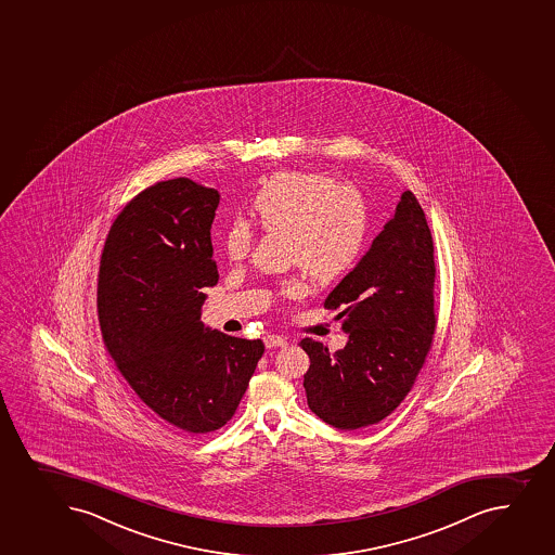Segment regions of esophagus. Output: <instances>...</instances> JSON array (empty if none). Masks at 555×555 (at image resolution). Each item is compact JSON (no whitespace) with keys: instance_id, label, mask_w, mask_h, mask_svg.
I'll use <instances>...</instances> for the list:
<instances>
[{"instance_id":"1","label":"esophagus","mask_w":555,"mask_h":555,"mask_svg":"<svg viewBox=\"0 0 555 555\" xmlns=\"http://www.w3.org/2000/svg\"><path fill=\"white\" fill-rule=\"evenodd\" d=\"M263 344H266L268 349H276V347H286L287 340L282 338V336L269 335L263 338Z\"/></svg>"}]
</instances>
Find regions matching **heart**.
<instances>
[{
    "label": "heart",
    "instance_id": "obj_1",
    "mask_svg": "<svg viewBox=\"0 0 555 555\" xmlns=\"http://www.w3.org/2000/svg\"><path fill=\"white\" fill-rule=\"evenodd\" d=\"M251 217L266 233H284L289 262L300 263L317 281H333L346 273L362 253L367 236V204L349 184H333L330 177L282 171L269 177L251 201ZM253 230L235 220L225 230L224 249L231 262L251 251ZM282 297L300 298L302 281L282 286Z\"/></svg>",
    "mask_w": 555,
    "mask_h": 555
}]
</instances>
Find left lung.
Here are the masks:
<instances>
[{"instance_id": "8db88e82", "label": "left lung", "mask_w": 555, "mask_h": 555, "mask_svg": "<svg viewBox=\"0 0 555 555\" xmlns=\"http://www.w3.org/2000/svg\"><path fill=\"white\" fill-rule=\"evenodd\" d=\"M434 244L409 190L352 271L325 298L349 340L340 351L304 338L308 405L322 422L354 430L382 422L411 390L433 344Z\"/></svg>"}]
</instances>
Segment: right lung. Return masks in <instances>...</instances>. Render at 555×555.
Masks as SVG:
<instances>
[{
    "label": "right lung",
    "instance_id": "right-lung-1",
    "mask_svg": "<svg viewBox=\"0 0 555 555\" xmlns=\"http://www.w3.org/2000/svg\"><path fill=\"white\" fill-rule=\"evenodd\" d=\"M220 193L179 177L139 193L112 225L98 311L105 344L139 398L171 427L206 434L235 414L262 340L201 320L217 286L211 224Z\"/></svg>",
    "mask_w": 555,
    "mask_h": 555
}]
</instances>
